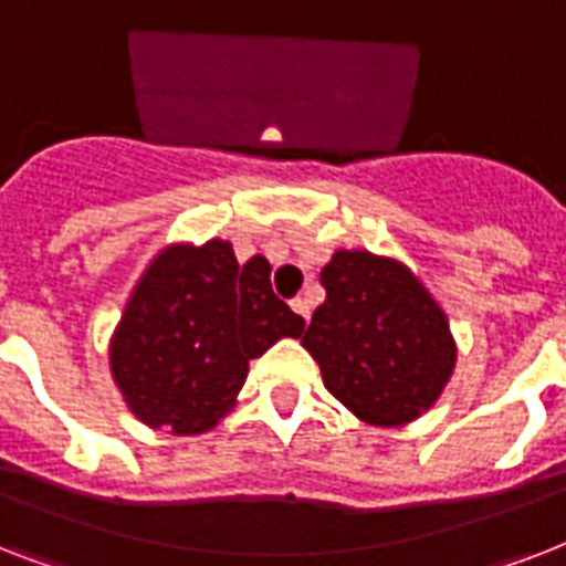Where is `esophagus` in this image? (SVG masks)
Returning <instances> with one entry per match:
<instances>
[{
    "instance_id": "esophagus-1",
    "label": "esophagus",
    "mask_w": 566,
    "mask_h": 566,
    "mask_svg": "<svg viewBox=\"0 0 566 566\" xmlns=\"http://www.w3.org/2000/svg\"><path fill=\"white\" fill-rule=\"evenodd\" d=\"M291 308L296 311V314H300L302 319H308V317H311V302L305 300V296H296V300L291 302Z\"/></svg>"
}]
</instances>
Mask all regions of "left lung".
<instances>
[{"label":"left lung","mask_w":566,"mask_h":566,"mask_svg":"<svg viewBox=\"0 0 566 566\" xmlns=\"http://www.w3.org/2000/svg\"><path fill=\"white\" fill-rule=\"evenodd\" d=\"M319 282L302 346L323 385L367 426L399 429L438 402L455 373L447 311L411 266L367 249H337Z\"/></svg>","instance_id":"obj_1"}]
</instances>
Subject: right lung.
<instances>
[{"label":"right lung","instance_id":"obj_1","mask_svg":"<svg viewBox=\"0 0 566 566\" xmlns=\"http://www.w3.org/2000/svg\"><path fill=\"white\" fill-rule=\"evenodd\" d=\"M261 255L238 264L229 240L167 243L132 287L108 344L111 378L149 429L205 434L231 413L249 361L302 337Z\"/></svg>","mask_w":566,"mask_h":566}]
</instances>
